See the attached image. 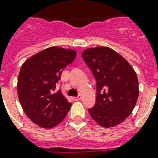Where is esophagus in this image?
<instances>
[{
	"instance_id": "34e87169",
	"label": "esophagus",
	"mask_w": 158,
	"mask_h": 158,
	"mask_svg": "<svg viewBox=\"0 0 158 158\" xmlns=\"http://www.w3.org/2000/svg\"><path fill=\"white\" fill-rule=\"evenodd\" d=\"M81 99H82V95L79 94L78 97H74V98H73V100H74V101H78V100H80Z\"/></svg>"
}]
</instances>
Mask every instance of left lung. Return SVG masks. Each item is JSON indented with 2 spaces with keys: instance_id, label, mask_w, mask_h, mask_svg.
<instances>
[{
  "instance_id": "1",
  "label": "left lung",
  "mask_w": 158,
  "mask_h": 158,
  "mask_svg": "<svg viewBox=\"0 0 158 158\" xmlns=\"http://www.w3.org/2000/svg\"><path fill=\"white\" fill-rule=\"evenodd\" d=\"M82 58L96 80V102L89 113L102 127H116L131 115L138 99L135 70L127 59L108 47L87 48Z\"/></svg>"
}]
</instances>
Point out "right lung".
Returning <instances> with one entry per match:
<instances>
[{
  "label": "right lung",
  "mask_w": 158,
  "mask_h": 158,
  "mask_svg": "<svg viewBox=\"0 0 158 158\" xmlns=\"http://www.w3.org/2000/svg\"><path fill=\"white\" fill-rule=\"evenodd\" d=\"M75 50L50 47L26 60L17 79V94L26 115L42 128L58 126L72 104L56 90L63 69L76 58Z\"/></svg>",
  "instance_id": "obj_1"
}]
</instances>
